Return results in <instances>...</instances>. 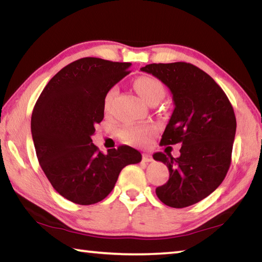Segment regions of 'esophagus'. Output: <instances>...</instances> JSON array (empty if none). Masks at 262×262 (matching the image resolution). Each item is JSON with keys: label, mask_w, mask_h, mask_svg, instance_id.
Wrapping results in <instances>:
<instances>
[{"label": "esophagus", "mask_w": 262, "mask_h": 262, "mask_svg": "<svg viewBox=\"0 0 262 262\" xmlns=\"http://www.w3.org/2000/svg\"><path fill=\"white\" fill-rule=\"evenodd\" d=\"M142 159H143V162L149 163V162H152V156L150 154H143L142 155Z\"/></svg>", "instance_id": "obj_1"}]
</instances>
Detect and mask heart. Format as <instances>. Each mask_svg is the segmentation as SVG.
I'll list each match as a JSON object with an SVG mask.
<instances>
[{
    "label": "heart",
    "mask_w": 262,
    "mask_h": 262,
    "mask_svg": "<svg viewBox=\"0 0 262 262\" xmlns=\"http://www.w3.org/2000/svg\"><path fill=\"white\" fill-rule=\"evenodd\" d=\"M133 86H134L135 91L140 95V97L143 99L145 103L151 105L157 104L161 100L164 95H165V89H164L163 83L159 81L158 78L154 76H139L134 79L133 82ZM118 94V88L112 86L110 88L104 96L103 99V106L105 112H107L112 105V101L114 97ZM155 133L154 126H128L125 127L121 130V136L126 141L133 144H145L152 136Z\"/></svg>",
    "instance_id": "1"
}]
</instances>
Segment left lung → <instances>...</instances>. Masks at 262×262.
<instances>
[{"label":"left lung","mask_w":262,"mask_h":262,"mask_svg":"<svg viewBox=\"0 0 262 262\" xmlns=\"http://www.w3.org/2000/svg\"><path fill=\"white\" fill-rule=\"evenodd\" d=\"M141 70L161 79L173 96L176 107L161 144L183 143L178 158L154 154L170 172L156 194L168 207L192 206L214 192L228 173L237 127L233 107L219 84L196 66L151 63Z\"/></svg>","instance_id":"left-lung-1"}]
</instances>
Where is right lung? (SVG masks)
<instances>
[{
	"mask_svg": "<svg viewBox=\"0 0 262 262\" xmlns=\"http://www.w3.org/2000/svg\"><path fill=\"white\" fill-rule=\"evenodd\" d=\"M129 67L98 57L76 60L47 83L34 105L31 132L39 164L53 188L77 205L104 200L122 168L142 159L128 145L103 154L91 140L104 119L106 91Z\"/></svg>",
	"mask_w": 262,
	"mask_h": 262,
	"instance_id": "obj_1",
	"label": "right lung"
}]
</instances>
